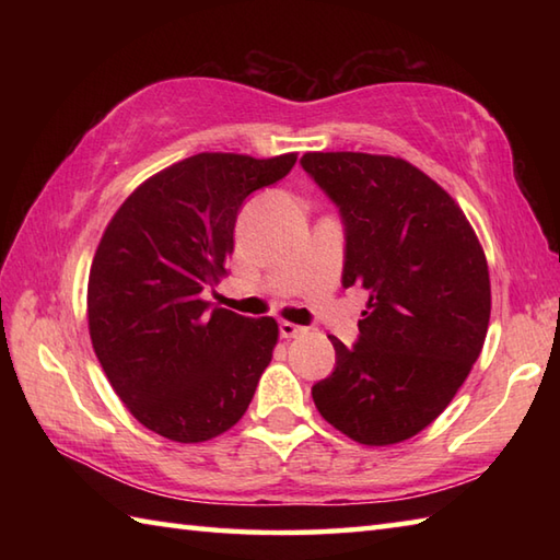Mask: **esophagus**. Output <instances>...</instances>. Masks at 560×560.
Returning <instances> with one entry per match:
<instances>
[{
  "instance_id": "obj_1",
  "label": "esophagus",
  "mask_w": 560,
  "mask_h": 560,
  "mask_svg": "<svg viewBox=\"0 0 560 560\" xmlns=\"http://www.w3.org/2000/svg\"><path fill=\"white\" fill-rule=\"evenodd\" d=\"M305 327H301V325H293V323H279V335L283 337V339H293V337H301V335H305Z\"/></svg>"
}]
</instances>
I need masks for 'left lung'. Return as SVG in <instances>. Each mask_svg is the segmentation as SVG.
<instances>
[{
	"instance_id": "left-lung-1",
	"label": "left lung",
	"mask_w": 560,
	"mask_h": 560,
	"mask_svg": "<svg viewBox=\"0 0 560 560\" xmlns=\"http://www.w3.org/2000/svg\"><path fill=\"white\" fill-rule=\"evenodd\" d=\"M343 221V289L368 291L359 341L313 385L323 419L361 445H395L445 411L483 349L489 265L464 211L416 165L355 151L305 153Z\"/></svg>"
}]
</instances>
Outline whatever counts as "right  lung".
<instances>
[{"label": "right lung", "instance_id": "1", "mask_svg": "<svg viewBox=\"0 0 560 560\" xmlns=\"http://www.w3.org/2000/svg\"><path fill=\"white\" fill-rule=\"evenodd\" d=\"M295 153H197L141 183L115 211L89 273V331L117 397L175 443L243 419L277 347L273 317L211 307L247 195L289 175Z\"/></svg>", "mask_w": 560, "mask_h": 560}]
</instances>
